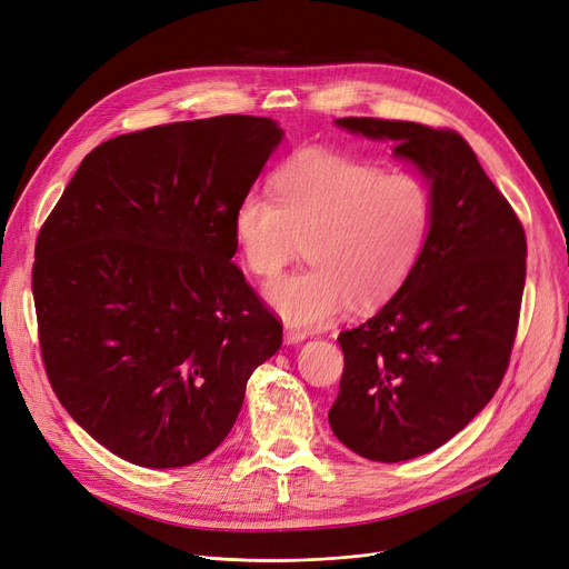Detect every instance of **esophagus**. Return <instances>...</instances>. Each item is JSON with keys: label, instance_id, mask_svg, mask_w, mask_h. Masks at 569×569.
<instances>
[{"label": "esophagus", "instance_id": "esophagus-1", "mask_svg": "<svg viewBox=\"0 0 569 569\" xmlns=\"http://www.w3.org/2000/svg\"><path fill=\"white\" fill-rule=\"evenodd\" d=\"M283 340H286V345H300L302 340H307V332L288 323V326L283 328Z\"/></svg>", "mask_w": 569, "mask_h": 569}]
</instances>
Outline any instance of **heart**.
Wrapping results in <instances>:
<instances>
[{"label": "heart", "instance_id": "1", "mask_svg": "<svg viewBox=\"0 0 569 569\" xmlns=\"http://www.w3.org/2000/svg\"><path fill=\"white\" fill-rule=\"evenodd\" d=\"M234 208V243L248 271L273 279L309 243L311 269L267 286L273 311L296 328H321L353 305L370 309L401 288L433 224L429 184L410 171L326 147H305Z\"/></svg>", "mask_w": 569, "mask_h": 569}]
</instances>
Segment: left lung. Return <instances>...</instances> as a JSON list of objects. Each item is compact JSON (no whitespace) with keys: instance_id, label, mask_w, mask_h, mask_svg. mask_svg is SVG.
Instances as JSON below:
<instances>
[{"instance_id":"1","label":"left lung","mask_w":569,"mask_h":569,"mask_svg":"<svg viewBox=\"0 0 569 569\" xmlns=\"http://www.w3.org/2000/svg\"><path fill=\"white\" fill-rule=\"evenodd\" d=\"M340 129L391 140L433 197L427 248L408 281L363 326L340 332L345 370L332 433L372 461L440 448L490 403L518 330L528 243L469 142L448 129L368 117Z\"/></svg>"}]
</instances>
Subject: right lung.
<instances>
[{"mask_svg": "<svg viewBox=\"0 0 569 569\" xmlns=\"http://www.w3.org/2000/svg\"><path fill=\"white\" fill-rule=\"evenodd\" d=\"M283 140L224 114L117 136L83 157L39 231L32 296L58 401L147 469L213 452L281 323L231 262L237 203Z\"/></svg>", "mask_w": 569, "mask_h": 569, "instance_id": "obj_1", "label": "right lung"}]
</instances>
